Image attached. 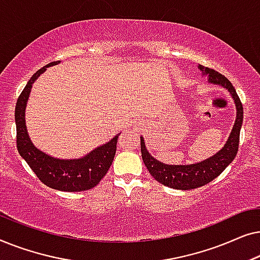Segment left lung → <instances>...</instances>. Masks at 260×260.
Listing matches in <instances>:
<instances>
[{
    "label": "left lung",
    "mask_w": 260,
    "mask_h": 260,
    "mask_svg": "<svg viewBox=\"0 0 260 260\" xmlns=\"http://www.w3.org/2000/svg\"><path fill=\"white\" fill-rule=\"evenodd\" d=\"M199 69L202 72V76L208 78V83L218 85L226 88L232 97L234 105L237 110V117L234 125L231 130V134L227 138L226 143L218 152L212 155L211 157L204 159V161L191 163V165H167L154 156L149 154L147 147H145L144 138L141 137V151L142 158L149 173L159 183L165 184L167 187L174 188V189L188 190L195 189V188L202 187L208 182H211L218 177L226 167L233 161L238 152V145H239L240 129L243 125V104H241L239 97H238L236 88L231 84V81L220 74L216 71L208 69L202 65H199Z\"/></svg>",
    "instance_id": "1"
}]
</instances>
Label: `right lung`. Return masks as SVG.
I'll return each mask as SVG.
<instances>
[{
  "label": "right lung",
  "mask_w": 260,
  "mask_h": 260,
  "mask_svg": "<svg viewBox=\"0 0 260 260\" xmlns=\"http://www.w3.org/2000/svg\"><path fill=\"white\" fill-rule=\"evenodd\" d=\"M60 61L48 63L34 73L26 87L21 92L15 106L16 143L17 150L24 161L28 163L42 183L56 190L83 191L97 186L116 155L117 141L120 134H117L108 143L97 147L79 158H58L46 154L38 149L28 135L26 125V108L34 81L48 67L58 65Z\"/></svg>",
  "instance_id": "right-lung-1"
}]
</instances>
